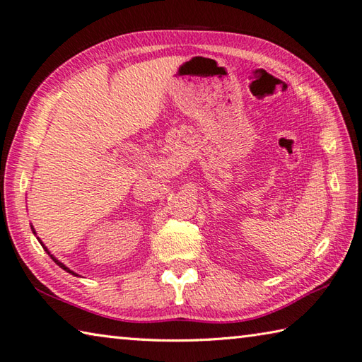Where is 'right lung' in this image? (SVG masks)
<instances>
[{"instance_id":"obj_1","label":"right lung","mask_w":362,"mask_h":362,"mask_svg":"<svg viewBox=\"0 0 362 362\" xmlns=\"http://www.w3.org/2000/svg\"><path fill=\"white\" fill-rule=\"evenodd\" d=\"M30 229H32V232H34V234H35V235H37V232H35V229H34V226H30ZM37 240H38V242H40V245H42V246H43V247H45V251H46V252H47V254H49V255H51V259H52V260H54V262H55V263H57V264H59V267H60V268H62V269H65V271H66V272H69V274H72V276H78V274H77V272H74V271H71V269H69V268H68V267H66V264H63V263H62V262H60V260H59V259H55V257H54V255H52V254H51V252H49V249H47V247H46V246H45V245H43V242H42V240H40V238H38V237H37Z\"/></svg>"}]
</instances>
